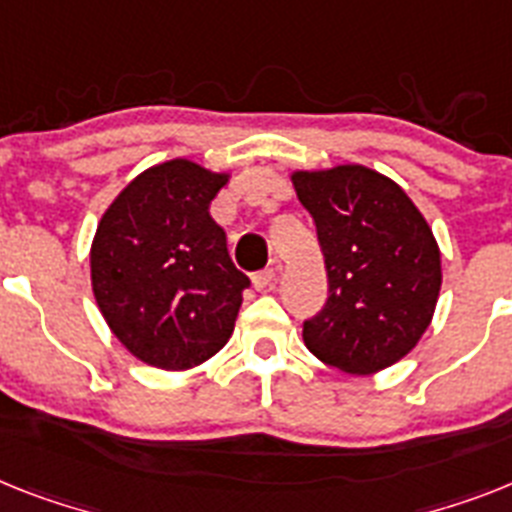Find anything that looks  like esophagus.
I'll use <instances>...</instances> for the list:
<instances>
[{"label":"esophagus","instance_id":"esophagus-1","mask_svg":"<svg viewBox=\"0 0 512 512\" xmlns=\"http://www.w3.org/2000/svg\"><path fill=\"white\" fill-rule=\"evenodd\" d=\"M273 281H276V270L273 268H265L252 276V286H255L257 291H265L268 286H273Z\"/></svg>","mask_w":512,"mask_h":512}]
</instances>
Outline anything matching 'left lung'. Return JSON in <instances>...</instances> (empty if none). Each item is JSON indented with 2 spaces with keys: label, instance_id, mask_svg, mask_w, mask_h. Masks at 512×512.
Returning a JSON list of instances; mask_svg holds the SVG:
<instances>
[{
  "label": "left lung",
  "instance_id": "1",
  "mask_svg": "<svg viewBox=\"0 0 512 512\" xmlns=\"http://www.w3.org/2000/svg\"><path fill=\"white\" fill-rule=\"evenodd\" d=\"M315 221L328 302L304 322L307 349L349 375H375L414 349L435 315L440 247L388 176L343 163L291 174Z\"/></svg>",
  "mask_w": 512,
  "mask_h": 512
}]
</instances>
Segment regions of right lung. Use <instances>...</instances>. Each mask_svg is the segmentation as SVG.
Instances as JSON below:
<instances>
[{
	"mask_svg": "<svg viewBox=\"0 0 512 512\" xmlns=\"http://www.w3.org/2000/svg\"><path fill=\"white\" fill-rule=\"evenodd\" d=\"M229 174L187 158L137 174L90 244V283L111 333L140 362L190 369L226 346L249 278L210 203Z\"/></svg>",
	"mask_w": 512,
	"mask_h": 512,
	"instance_id": "obj_1",
	"label": "right lung"
}]
</instances>
